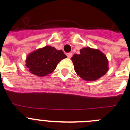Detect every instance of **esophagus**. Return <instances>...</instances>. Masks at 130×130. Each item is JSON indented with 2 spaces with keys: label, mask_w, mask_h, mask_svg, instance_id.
I'll return each mask as SVG.
<instances>
[{
  "label": "esophagus",
  "mask_w": 130,
  "mask_h": 130,
  "mask_svg": "<svg viewBox=\"0 0 130 130\" xmlns=\"http://www.w3.org/2000/svg\"><path fill=\"white\" fill-rule=\"evenodd\" d=\"M67 57L68 58H71L72 57V53H67Z\"/></svg>",
  "instance_id": "esophagus-1"
}]
</instances>
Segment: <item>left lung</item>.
<instances>
[{
    "instance_id": "1",
    "label": "left lung",
    "mask_w": 130,
    "mask_h": 130,
    "mask_svg": "<svg viewBox=\"0 0 130 130\" xmlns=\"http://www.w3.org/2000/svg\"><path fill=\"white\" fill-rule=\"evenodd\" d=\"M71 60L77 74L85 81L97 80L109 69L106 56L98 49L83 48L80 54L73 55Z\"/></svg>"
}]
</instances>
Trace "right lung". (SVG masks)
I'll list each match as a JSON object with an SVG mask.
<instances>
[{
    "instance_id": "1",
    "label": "right lung",
    "mask_w": 130,
    "mask_h": 130,
    "mask_svg": "<svg viewBox=\"0 0 130 130\" xmlns=\"http://www.w3.org/2000/svg\"><path fill=\"white\" fill-rule=\"evenodd\" d=\"M65 58L67 57L62 50L45 46L36 50L26 57V66L34 75L45 76L52 73L58 62Z\"/></svg>"
}]
</instances>
